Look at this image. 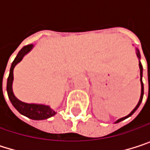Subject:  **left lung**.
Instances as JSON below:
<instances>
[{"instance_id":"8db88e82","label":"left lung","mask_w":150,"mask_h":150,"mask_svg":"<svg viewBox=\"0 0 150 150\" xmlns=\"http://www.w3.org/2000/svg\"><path fill=\"white\" fill-rule=\"evenodd\" d=\"M136 54H137V57H138V59L140 60V58H141V55H140V52H139V50L136 48ZM139 67H140V76H141V78H140V81H141V86H142V89H141V97H140V100H139V102H138V103L137 105L135 106V108L131 111V113L130 114H129L127 116H124V117H122V118H120L119 120H117L115 123H117V122H122V121H123V120H125L126 118H128V117H129V116H131L134 113H135V111H136V109L139 108V106L140 104L142 103V97H143V91H144V88H143V83H142V63H141V62L139 61Z\"/></svg>"}]
</instances>
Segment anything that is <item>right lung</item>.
<instances>
[{"label":"right lung","mask_w":150,"mask_h":150,"mask_svg":"<svg viewBox=\"0 0 150 150\" xmlns=\"http://www.w3.org/2000/svg\"><path fill=\"white\" fill-rule=\"evenodd\" d=\"M33 47H34L33 44H29V45L23 47L19 51L14 62H12L10 71H9V75H8V81H7V92H8V98H9L11 103L13 104V106L15 107L19 113H21V115H23L32 120H45V119H47V118L54 115L56 114V112H54L53 109L50 108L49 106H47V105L26 103L21 102L15 96V95L13 93V88H12V84H13V80H14L13 71H14L15 65L22 60V58L24 57L25 54H27L29 51H31Z\"/></svg>","instance_id":"right-lung-1"}]
</instances>
